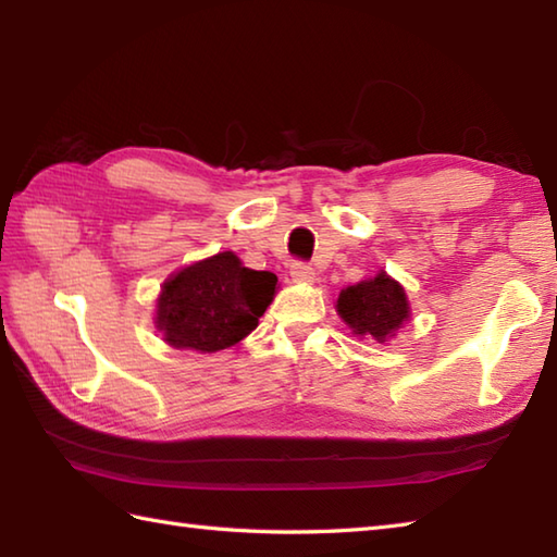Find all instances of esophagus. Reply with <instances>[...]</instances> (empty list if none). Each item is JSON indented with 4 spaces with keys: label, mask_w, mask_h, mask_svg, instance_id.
I'll return each instance as SVG.
<instances>
[{
    "label": "esophagus",
    "mask_w": 557,
    "mask_h": 557,
    "mask_svg": "<svg viewBox=\"0 0 557 557\" xmlns=\"http://www.w3.org/2000/svg\"><path fill=\"white\" fill-rule=\"evenodd\" d=\"M289 275L294 282H311L315 277V270L309 263H301V260H294L289 268Z\"/></svg>",
    "instance_id": "esophagus-1"
}]
</instances>
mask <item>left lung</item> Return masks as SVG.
Segmentation results:
<instances>
[{
	"label": "left lung",
	"instance_id": "1",
	"mask_svg": "<svg viewBox=\"0 0 557 557\" xmlns=\"http://www.w3.org/2000/svg\"><path fill=\"white\" fill-rule=\"evenodd\" d=\"M337 313L354 335L373 337L385 345L409 321V301L399 282L387 272H377L375 277L339 292Z\"/></svg>",
	"mask_w": 557,
	"mask_h": 557
}]
</instances>
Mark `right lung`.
I'll use <instances>...</instances> for the list:
<instances>
[{
  "label": "right lung",
  "mask_w": 557,
  "mask_h": 557,
  "mask_svg": "<svg viewBox=\"0 0 557 557\" xmlns=\"http://www.w3.org/2000/svg\"><path fill=\"white\" fill-rule=\"evenodd\" d=\"M277 289V275L251 270L232 251L186 265L164 282L156 325L174 349L212 354L256 330Z\"/></svg>",
  "instance_id": "obj_1"
}]
</instances>
